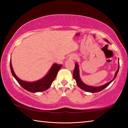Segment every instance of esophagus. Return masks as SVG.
<instances>
[{
  "mask_svg": "<svg viewBox=\"0 0 128 128\" xmlns=\"http://www.w3.org/2000/svg\"><path fill=\"white\" fill-rule=\"evenodd\" d=\"M69 58H70V59H74L76 58V55H72L70 56Z\"/></svg>",
  "mask_w": 128,
  "mask_h": 128,
  "instance_id": "obj_1",
  "label": "esophagus"
}]
</instances>
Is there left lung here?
<instances>
[{
	"mask_svg": "<svg viewBox=\"0 0 128 128\" xmlns=\"http://www.w3.org/2000/svg\"><path fill=\"white\" fill-rule=\"evenodd\" d=\"M104 40L106 41V42L109 43V41H108L107 40L104 39ZM119 70V60H118V70H116V72L115 73V74H114V77L113 80H112L111 81H110V82H107V83L105 84L104 85H101L99 86H90L88 85H86L85 83H84L83 82L81 79V77H80V68H79V65L77 62H76L75 64V68L74 69V71H73V78L74 79L76 80V84L77 86L78 87L81 88L82 90H83L84 91H86L87 92H92V93H95V92H100L103 89H104L106 88H107V86L110 85L111 82L114 81V80L115 79L116 77L117 76V74Z\"/></svg>",
	"mask_w": 128,
	"mask_h": 128,
	"instance_id": "8db88e82",
	"label": "left lung"
}]
</instances>
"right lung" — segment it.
Listing matches in <instances>:
<instances>
[{
	"instance_id": "right-lung-1",
	"label": "right lung",
	"mask_w": 128,
	"mask_h": 128,
	"mask_svg": "<svg viewBox=\"0 0 128 128\" xmlns=\"http://www.w3.org/2000/svg\"><path fill=\"white\" fill-rule=\"evenodd\" d=\"M62 65L54 64L48 71L47 74L42 78L33 82H28L21 80L15 74L12 68L11 63V58L10 59V68L11 73L16 81L20 84L21 87L31 92H38L46 91L50 87L52 82L55 79L56 75L59 69L62 68Z\"/></svg>"
}]
</instances>
